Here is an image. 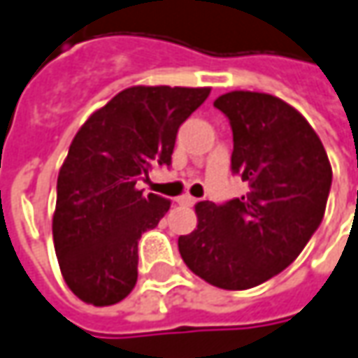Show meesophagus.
I'll return each instance as SVG.
<instances>
[{"label": "esophagus", "instance_id": "1", "mask_svg": "<svg viewBox=\"0 0 358 358\" xmlns=\"http://www.w3.org/2000/svg\"><path fill=\"white\" fill-rule=\"evenodd\" d=\"M176 202L182 204V206H192V204H196V198L194 196L184 194V196H180V198H176Z\"/></svg>", "mask_w": 358, "mask_h": 358}]
</instances>
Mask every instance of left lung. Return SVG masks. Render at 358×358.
<instances>
[{
    "mask_svg": "<svg viewBox=\"0 0 358 358\" xmlns=\"http://www.w3.org/2000/svg\"><path fill=\"white\" fill-rule=\"evenodd\" d=\"M232 128V174L248 192L224 204L198 202L182 260L206 282L246 290L282 272L322 222L333 170L317 132L271 94L230 92L214 101Z\"/></svg>",
    "mask_w": 358,
    "mask_h": 358,
    "instance_id": "obj_1",
    "label": "left lung"
}]
</instances>
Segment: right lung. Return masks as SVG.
<instances>
[{
	"label": "right lung",
	"instance_id": "right-lung-1",
	"mask_svg": "<svg viewBox=\"0 0 358 358\" xmlns=\"http://www.w3.org/2000/svg\"><path fill=\"white\" fill-rule=\"evenodd\" d=\"M210 87L134 86L120 92L76 134L57 176L54 246L70 290L110 306L138 280V241L158 226L170 200L142 194L136 182L170 166L182 122Z\"/></svg>",
	"mask_w": 358,
	"mask_h": 358
}]
</instances>
